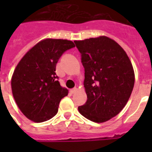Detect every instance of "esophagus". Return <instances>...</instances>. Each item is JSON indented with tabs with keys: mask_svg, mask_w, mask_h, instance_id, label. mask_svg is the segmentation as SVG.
Listing matches in <instances>:
<instances>
[{
	"mask_svg": "<svg viewBox=\"0 0 152 152\" xmlns=\"http://www.w3.org/2000/svg\"><path fill=\"white\" fill-rule=\"evenodd\" d=\"M78 91V89H77V88H73V89H72L71 90V93H72V94H75V93L77 92V91Z\"/></svg>",
	"mask_w": 152,
	"mask_h": 152,
	"instance_id": "34e87169",
	"label": "esophagus"
}]
</instances>
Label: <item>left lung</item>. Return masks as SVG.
Returning <instances> with one entry per match:
<instances>
[{
	"label": "left lung",
	"instance_id": "8db88e82",
	"mask_svg": "<svg viewBox=\"0 0 152 152\" xmlns=\"http://www.w3.org/2000/svg\"><path fill=\"white\" fill-rule=\"evenodd\" d=\"M84 68V86L88 100L78 107L83 116L104 123L126 105L133 90L135 73L129 58L116 41L107 36L75 40Z\"/></svg>",
	"mask_w": 152,
	"mask_h": 152
}]
</instances>
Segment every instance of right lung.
Returning <instances> with one entry per match:
<instances>
[{
    "label": "right lung",
    "instance_id": "add662e5",
    "mask_svg": "<svg viewBox=\"0 0 152 152\" xmlns=\"http://www.w3.org/2000/svg\"><path fill=\"white\" fill-rule=\"evenodd\" d=\"M75 46L71 40L45 39L19 61L11 77L12 94L27 119L42 123L56 115L60 101L68 94L57 80L56 64L63 52Z\"/></svg>",
    "mask_w": 152,
    "mask_h": 152
}]
</instances>
